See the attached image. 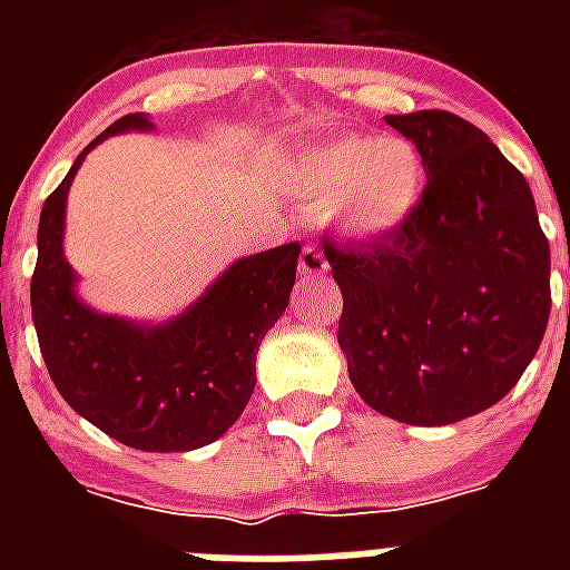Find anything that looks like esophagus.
<instances>
[{
	"instance_id": "34e87169",
	"label": "esophagus",
	"mask_w": 570,
	"mask_h": 570,
	"mask_svg": "<svg viewBox=\"0 0 570 570\" xmlns=\"http://www.w3.org/2000/svg\"><path fill=\"white\" fill-rule=\"evenodd\" d=\"M298 275L304 277L328 275V259H325V254H322L320 248L307 245V248L302 250V257H298Z\"/></svg>"
}]
</instances>
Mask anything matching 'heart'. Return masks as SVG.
Here are the masks:
<instances>
[{
  "label": "heart",
  "instance_id": "1",
  "mask_svg": "<svg viewBox=\"0 0 570 570\" xmlns=\"http://www.w3.org/2000/svg\"><path fill=\"white\" fill-rule=\"evenodd\" d=\"M295 183L313 204H331L346 239L381 242L414 218L429 174L411 141L348 132L311 147L295 163Z\"/></svg>",
  "mask_w": 570,
  "mask_h": 570
}]
</instances>
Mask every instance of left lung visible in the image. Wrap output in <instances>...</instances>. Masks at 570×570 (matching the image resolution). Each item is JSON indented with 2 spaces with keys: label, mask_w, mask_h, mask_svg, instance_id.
<instances>
[{
  "label": "left lung",
  "mask_w": 570,
  "mask_h": 570,
  "mask_svg": "<svg viewBox=\"0 0 570 570\" xmlns=\"http://www.w3.org/2000/svg\"><path fill=\"white\" fill-rule=\"evenodd\" d=\"M423 154L429 186L399 233L325 239L343 293L337 343L357 396L407 425H450L518 384L550 320V245L523 174L441 109L384 118Z\"/></svg>",
  "instance_id": "8db88e82"
}]
</instances>
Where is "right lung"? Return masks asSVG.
I'll list each match as a JSON object with an SVG mask.
<instances>
[{
  "label": "right lung",
  "instance_id": "right-lung-1",
  "mask_svg": "<svg viewBox=\"0 0 570 570\" xmlns=\"http://www.w3.org/2000/svg\"><path fill=\"white\" fill-rule=\"evenodd\" d=\"M129 129L154 124L141 111L115 120L40 209L31 320L49 379L76 414L132 450L189 452L218 441L248 405L259 343L289 304L302 245L236 259L189 311L159 325L91 311L65 259L67 191L88 150Z\"/></svg>",
  "mask_w": 570,
  "mask_h": 570
}]
</instances>
